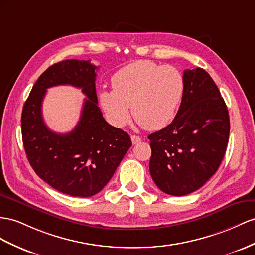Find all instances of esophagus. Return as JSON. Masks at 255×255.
<instances>
[{
  "label": "esophagus",
  "mask_w": 255,
  "mask_h": 255,
  "mask_svg": "<svg viewBox=\"0 0 255 255\" xmlns=\"http://www.w3.org/2000/svg\"><path fill=\"white\" fill-rule=\"evenodd\" d=\"M131 142H132V144H138V143L141 142V138L138 135L133 134V135H131Z\"/></svg>",
  "instance_id": "obj_1"
}]
</instances>
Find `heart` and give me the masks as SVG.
Instances as JSON below:
<instances>
[{"label":"heart","instance_id":"heart-1","mask_svg":"<svg viewBox=\"0 0 255 255\" xmlns=\"http://www.w3.org/2000/svg\"><path fill=\"white\" fill-rule=\"evenodd\" d=\"M113 90L102 89L98 100L113 126L130 121L131 107L136 122L148 130L168 126L178 113L184 93V80L178 69L149 60L122 68L111 78Z\"/></svg>","mask_w":255,"mask_h":255}]
</instances>
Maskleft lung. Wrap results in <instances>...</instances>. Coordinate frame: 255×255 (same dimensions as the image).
<instances>
[{"mask_svg": "<svg viewBox=\"0 0 255 255\" xmlns=\"http://www.w3.org/2000/svg\"><path fill=\"white\" fill-rule=\"evenodd\" d=\"M184 93L170 125L148 135L149 172L160 191L184 196L217 172L230 136L224 99L204 69L185 70Z\"/></svg>", "mask_w": 255, "mask_h": 255, "instance_id": "8db88e82", "label": "left lung"}]
</instances>
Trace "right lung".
Instances as JSON below:
<instances>
[{"mask_svg":"<svg viewBox=\"0 0 255 255\" xmlns=\"http://www.w3.org/2000/svg\"><path fill=\"white\" fill-rule=\"evenodd\" d=\"M96 65L89 60H64L38 77L25 101L21 133L31 167L58 192L90 197L108 184L131 146L127 132L103 119L96 94ZM71 84L88 97L81 119L69 134H56L44 125L41 103L47 88Z\"/></svg>","mask_w":255,"mask_h":255,"instance_id":"obj_1","label":"right lung"}]
</instances>
